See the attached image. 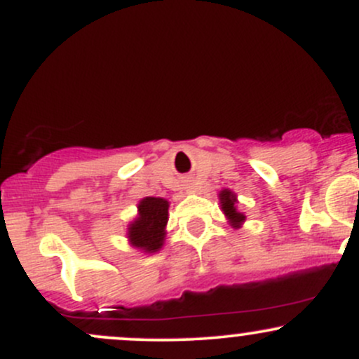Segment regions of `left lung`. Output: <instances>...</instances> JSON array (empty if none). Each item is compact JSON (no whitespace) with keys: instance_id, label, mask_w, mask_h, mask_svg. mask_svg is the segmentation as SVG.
I'll use <instances>...</instances> for the list:
<instances>
[{"instance_id":"8db88e82","label":"left lung","mask_w":359,"mask_h":359,"mask_svg":"<svg viewBox=\"0 0 359 359\" xmlns=\"http://www.w3.org/2000/svg\"><path fill=\"white\" fill-rule=\"evenodd\" d=\"M221 197V205H222V211H224L226 216H228V219L231 221V224L234 228H238V226L241 224L243 221H245V214L238 212L236 208H234V194L229 192V191H222L219 194Z\"/></svg>"}]
</instances>
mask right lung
Listing matches in <instances>:
<instances>
[{
    "label": "right lung",
    "instance_id": "1",
    "mask_svg": "<svg viewBox=\"0 0 359 359\" xmlns=\"http://www.w3.org/2000/svg\"><path fill=\"white\" fill-rule=\"evenodd\" d=\"M168 203L160 197H145L138 204V217L128 228L131 245L154 253L163 245Z\"/></svg>",
    "mask_w": 359,
    "mask_h": 359
}]
</instances>
